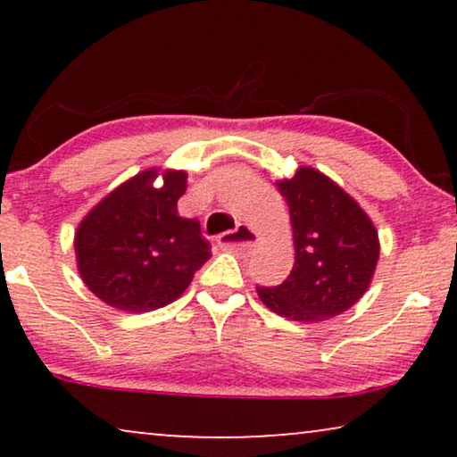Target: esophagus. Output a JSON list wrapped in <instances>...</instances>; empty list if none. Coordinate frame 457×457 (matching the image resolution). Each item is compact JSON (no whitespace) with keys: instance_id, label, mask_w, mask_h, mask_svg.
<instances>
[{"instance_id":"obj_1","label":"esophagus","mask_w":457,"mask_h":457,"mask_svg":"<svg viewBox=\"0 0 457 457\" xmlns=\"http://www.w3.org/2000/svg\"><path fill=\"white\" fill-rule=\"evenodd\" d=\"M258 243V233L247 224H239L235 230H227L218 237V245L224 252H249Z\"/></svg>"}]
</instances>
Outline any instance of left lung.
Returning a JSON list of instances; mask_svg holds the SVG:
<instances>
[{
  "instance_id": "8db88e82",
  "label": "left lung",
  "mask_w": 457,
  "mask_h": 457,
  "mask_svg": "<svg viewBox=\"0 0 457 457\" xmlns=\"http://www.w3.org/2000/svg\"><path fill=\"white\" fill-rule=\"evenodd\" d=\"M277 187L289 205L295 264L285 283L258 287V295L295 322L339 316L370 287L380 253L377 228L352 195L314 168H299Z\"/></svg>"
}]
</instances>
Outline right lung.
<instances>
[{
  "label": "right lung",
  "mask_w": 457,
  "mask_h": 457,
  "mask_svg": "<svg viewBox=\"0 0 457 457\" xmlns=\"http://www.w3.org/2000/svg\"><path fill=\"white\" fill-rule=\"evenodd\" d=\"M158 168L135 174L108 193L79 224L74 253L83 283L122 312H152L183 295L210 260L199 220L179 216L187 172Z\"/></svg>",
  "instance_id": "right-lung-1"
}]
</instances>
